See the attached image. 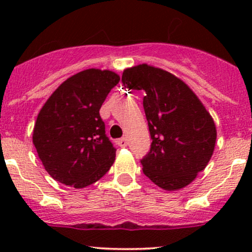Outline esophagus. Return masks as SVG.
Instances as JSON below:
<instances>
[{
  "label": "esophagus",
  "instance_id": "34e87169",
  "mask_svg": "<svg viewBox=\"0 0 252 252\" xmlns=\"http://www.w3.org/2000/svg\"><path fill=\"white\" fill-rule=\"evenodd\" d=\"M128 138H126V137H123V138H120V140L117 141V144L120 147H122V148H124V147H126L128 146Z\"/></svg>",
  "mask_w": 252,
  "mask_h": 252
}]
</instances>
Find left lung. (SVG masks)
Listing matches in <instances>:
<instances>
[{
	"mask_svg": "<svg viewBox=\"0 0 252 252\" xmlns=\"http://www.w3.org/2000/svg\"><path fill=\"white\" fill-rule=\"evenodd\" d=\"M122 82L143 90V108L152 146L141 160L146 176L164 190L186 187L205 169L217 140L215 121L180 78L141 63L126 68Z\"/></svg>",
	"mask_w": 252,
	"mask_h": 252,
	"instance_id": "obj_1",
	"label": "left lung"
}]
</instances>
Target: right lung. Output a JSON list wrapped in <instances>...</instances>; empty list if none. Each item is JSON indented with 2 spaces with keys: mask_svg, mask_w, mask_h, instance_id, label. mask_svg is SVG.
Segmentation results:
<instances>
[{
  "mask_svg": "<svg viewBox=\"0 0 252 252\" xmlns=\"http://www.w3.org/2000/svg\"><path fill=\"white\" fill-rule=\"evenodd\" d=\"M118 82L115 72L88 68L66 79L43 104L33 143L54 180L84 189L112 166L116 149L106 137L99 109Z\"/></svg>",
  "mask_w": 252,
  "mask_h": 252,
  "instance_id": "1",
  "label": "right lung"
}]
</instances>
